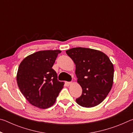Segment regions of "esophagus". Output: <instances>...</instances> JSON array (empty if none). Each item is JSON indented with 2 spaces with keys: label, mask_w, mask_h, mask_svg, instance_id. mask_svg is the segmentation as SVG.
I'll use <instances>...</instances> for the list:
<instances>
[{
  "label": "esophagus",
  "mask_w": 133,
  "mask_h": 133,
  "mask_svg": "<svg viewBox=\"0 0 133 133\" xmlns=\"http://www.w3.org/2000/svg\"><path fill=\"white\" fill-rule=\"evenodd\" d=\"M65 83H66V85H68V86H69V85H71V84H72V83H71V82H65Z\"/></svg>",
  "instance_id": "obj_1"
}]
</instances>
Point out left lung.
<instances>
[{
    "mask_svg": "<svg viewBox=\"0 0 133 133\" xmlns=\"http://www.w3.org/2000/svg\"><path fill=\"white\" fill-rule=\"evenodd\" d=\"M76 64L77 82L82 94L76 103L84 107L100 104L111 89L114 77L113 64L102 51L84 48H75L66 51Z\"/></svg>",
    "mask_w": 133,
    "mask_h": 133,
    "instance_id": "8db88e82",
    "label": "left lung"
}]
</instances>
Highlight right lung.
Segmentation results:
<instances>
[{
  "mask_svg": "<svg viewBox=\"0 0 133 133\" xmlns=\"http://www.w3.org/2000/svg\"><path fill=\"white\" fill-rule=\"evenodd\" d=\"M61 50H42L27 56L20 64L16 79L28 102L40 109L53 105L64 82L57 80L52 67Z\"/></svg>",
  "mask_w": 133,
  "mask_h": 133,
  "instance_id": "add662e5",
  "label": "right lung"
}]
</instances>
